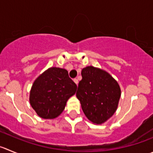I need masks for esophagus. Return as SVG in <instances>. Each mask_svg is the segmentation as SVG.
I'll use <instances>...</instances> for the list:
<instances>
[{"label":"esophagus","mask_w":153,"mask_h":153,"mask_svg":"<svg viewBox=\"0 0 153 153\" xmlns=\"http://www.w3.org/2000/svg\"><path fill=\"white\" fill-rule=\"evenodd\" d=\"M74 82H75V83L76 84V85H78V82H79V80H78V79L75 78V79H74Z\"/></svg>","instance_id":"34e87169"}]
</instances>
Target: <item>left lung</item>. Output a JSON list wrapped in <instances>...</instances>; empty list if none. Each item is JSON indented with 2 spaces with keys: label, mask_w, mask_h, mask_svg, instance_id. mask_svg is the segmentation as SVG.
I'll return each instance as SVG.
<instances>
[{
  "label": "left lung",
  "mask_w": 153,
  "mask_h": 153,
  "mask_svg": "<svg viewBox=\"0 0 153 153\" xmlns=\"http://www.w3.org/2000/svg\"><path fill=\"white\" fill-rule=\"evenodd\" d=\"M81 74L76 97L88 119L94 124H102L117 109L120 87L110 74L93 66L83 68Z\"/></svg>",
  "instance_id": "1"
}]
</instances>
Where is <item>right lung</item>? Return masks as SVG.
Listing matches in <instances>:
<instances>
[{
  "mask_svg": "<svg viewBox=\"0 0 153 153\" xmlns=\"http://www.w3.org/2000/svg\"><path fill=\"white\" fill-rule=\"evenodd\" d=\"M67 70L50 68L40 75L32 85L29 101L32 108L43 119H55L76 90Z\"/></svg>",
  "mask_w": 153,
  "mask_h": 153,
  "instance_id": "add662e5",
  "label": "right lung"
}]
</instances>
